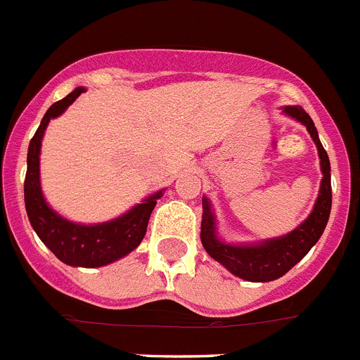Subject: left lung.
I'll use <instances>...</instances> for the list:
<instances>
[{"mask_svg":"<svg viewBox=\"0 0 360 360\" xmlns=\"http://www.w3.org/2000/svg\"><path fill=\"white\" fill-rule=\"evenodd\" d=\"M282 115L297 120L304 127L308 129L309 136L317 146L319 158H321V189L313 205L311 213L302 224L295 227L293 231L285 233L282 236L268 238L260 242H248V244H231L222 240L217 231V217L211 205L210 198H202V245L207 251L211 259L220 262L227 271L238 278L248 282H269L281 278L282 275L290 271L295 264L308 255L313 245L317 244L319 238L326 229L328 218L331 211V167L328 153L319 140L317 127L313 120L300 105L282 107Z\"/></svg>","mask_w":360,"mask_h":360,"instance_id":"1","label":"left lung"}]
</instances>
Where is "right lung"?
Here are the masks:
<instances>
[{"label": "right lung", "instance_id": "1", "mask_svg": "<svg viewBox=\"0 0 360 360\" xmlns=\"http://www.w3.org/2000/svg\"><path fill=\"white\" fill-rule=\"evenodd\" d=\"M82 92H85V87H76L63 100L52 103L30 140L27 153L25 207L36 235L61 262L75 268H101L116 262L140 245L146 236L147 222L155 210L156 200L162 198L165 189L149 195L146 200H142V204H136L122 217L100 224L72 222L47 204L39 182V153L43 134L49 122L63 115L67 107Z\"/></svg>", "mask_w": 360, "mask_h": 360}]
</instances>
